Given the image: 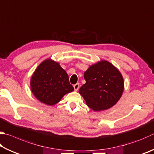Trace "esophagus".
Returning <instances> with one entry per match:
<instances>
[{"label":"esophagus","mask_w":154,"mask_h":154,"mask_svg":"<svg viewBox=\"0 0 154 154\" xmlns=\"http://www.w3.org/2000/svg\"><path fill=\"white\" fill-rule=\"evenodd\" d=\"M73 88L75 89V91H77L78 89H79V83H76V84L73 85Z\"/></svg>","instance_id":"esophagus-1"}]
</instances>
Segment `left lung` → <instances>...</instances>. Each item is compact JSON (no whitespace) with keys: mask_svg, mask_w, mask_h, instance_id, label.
I'll return each instance as SVG.
<instances>
[{"mask_svg":"<svg viewBox=\"0 0 154 154\" xmlns=\"http://www.w3.org/2000/svg\"><path fill=\"white\" fill-rule=\"evenodd\" d=\"M85 83L79 92L86 104L94 111H102L115 105L123 93L121 72L108 60H102L89 66L84 72Z\"/></svg>","mask_w":154,"mask_h":154,"instance_id":"1","label":"left lung"}]
</instances>
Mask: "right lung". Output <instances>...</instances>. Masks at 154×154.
<instances>
[{"instance_id": "obj_1", "label": "right lung", "mask_w": 154, "mask_h": 154, "mask_svg": "<svg viewBox=\"0 0 154 154\" xmlns=\"http://www.w3.org/2000/svg\"><path fill=\"white\" fill-rule=\"evenodd\" d=\"M30 88L36 99L48 106L57 104L65 94L74 91L66 72L51 58L43 60L35 69Z\"/></svg>"}]
</instances>
